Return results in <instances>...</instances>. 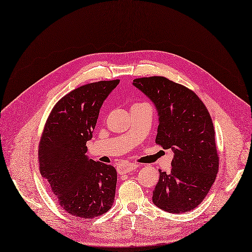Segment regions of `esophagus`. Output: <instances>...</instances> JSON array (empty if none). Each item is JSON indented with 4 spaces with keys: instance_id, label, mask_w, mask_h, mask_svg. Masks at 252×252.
Returning <instances> with one entry per match:
<instances>
[{
    "instance_id": "34e87169",
    "label": "esophagus",
    "mask_w": 252,
    "mask_h": 252,
    "mask_svg": "<svg viewBox=\"0 0 252 252\" xmlns=\"http://www.w3.org/2000/svg\"><path fill=\"white\" fill-rule=\"evenodd\" d=\"M138 167V164L136 163H126L123 166H120L118 168V173L119 174H125V173H128L133 171L134 169H136Z\"/></svg>"
}]
</instances>
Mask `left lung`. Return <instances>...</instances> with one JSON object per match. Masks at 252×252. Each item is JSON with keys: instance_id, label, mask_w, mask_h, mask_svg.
<instances>
[{"instance_id": "1", "label": "left lung", "mask_w": 252, "mask_h": 252, "mask_svg": "<svg viewBox=\"0 0 252 252\" xmlns=\"http://www.w3.org/2000/svg\"><path fill=\"white\" fill-rule=\"evenodd\" d=\"M133 84L159 113L156 143L174 154L170 173L159 170L153 201L169 213L189 212L207 196L219 169L211 115L196 93L167 78H138Z\"/></svg>"}]
</instances>
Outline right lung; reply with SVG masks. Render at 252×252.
<instances>
[{"mask_svg": "<svg viewBox=\"0 0 252 252\" xmlns=\"http://www.w3.org/2000/svg\"><path fill=\"white\" fill-rule=\"evenodd\" d=\"M119 80L89 83L67 93L46 119L38 147L39 170L59 206L79 218H94L113 206L117 172L90 160L92 138L102 102Z\"/></svg>", "mask_w": 252, "mask_h": 252, "instance_id": "1", "label": "right lung"}]
</instances>
